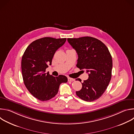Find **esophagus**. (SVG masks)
Instances as JSON below:
<instances>
[{"label": "esophagus", "instance_id": "esophagus-1", "mask_svg": "<svg viewBox=\"0 0 134 134\" xmlns=\"http://www.w3.org/2000/svg\"><path fill=\"white\" fill-rule=\"evenodd\" d=\"M75 80L74 79L72 78H70V77H68V82H72L74 81Z\"/></svg>", "mask_w": 134, "mask_h": 134}]
</instances>
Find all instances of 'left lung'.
I'll return each mask as SVG.
<instances>
[{"instance_id":"8db88e82","label":"left lung","mask_w":134,"mask_h":134,"mask_svg":"<svg viewBox=\"0 0 134 134\" xmlns=\"http://www.w3.org/2000/svg\"><path fill=\"white\" fill-rule=\"evenodd\" d=\"M68 42L78 54L77 67L85 69L88 79L82 83L76 93L81 99L92 102L100 98L105 91L111 79L112 60L107 46L91 36L68 38ZM81 82L80 79L76 81Z\"/></svg>"}]
</instances>
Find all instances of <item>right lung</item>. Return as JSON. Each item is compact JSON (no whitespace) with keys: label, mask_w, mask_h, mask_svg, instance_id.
<instances>
[{"label":"right lung","mask_w":134,"mask_h":134,"mask_svg":"<svg viewBox=\"0 0 134 134\" xmlns=\"http://www.w3.org/2000/svg\"><path fill=\"white\" fill-rule=\"evenodd\" d=\"M66 38L45 37L32 42L26 49L22 58L24 83L31 94L42 101L49 100L58 93L61 83L68 79L62 75L54 77L46 72L51 65L55 51L66 42Z\"/></svg>","instance_id":"1"}]
</instances>
